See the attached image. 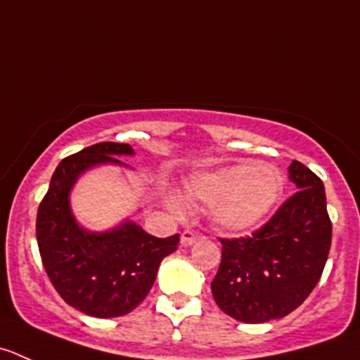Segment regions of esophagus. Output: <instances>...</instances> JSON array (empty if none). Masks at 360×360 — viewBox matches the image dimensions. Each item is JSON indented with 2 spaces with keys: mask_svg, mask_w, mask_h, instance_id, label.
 Segmentation results:
<instances>
[{
  "mask_svg": "<svg viewBox=\"0 0 360 360\" xmlns=\"http://www.w3.org/2000/svg\"><path fill=\"white\" fill-rule=\"evenodd\" d=\"M195 243H197V233H193L191 230H184V232L181 233V244H183L184 248L191 246V244Z\"/></svg>",
  "mask_w": 360,
  "mask_h": 360,
  "instance_id": "34e87169",
  "label": "esophagus"
}]
</instances>
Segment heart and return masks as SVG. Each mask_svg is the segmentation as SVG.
<instances>
[{"mask_svg":"<svg viewBox=\"0 0 360 360\" xmlns=\"http://www.w3.org/2000/svg\"><path fill=\"white\" fill-rule=\"evenodd\" d=\"M190 200L211 205V219L218 229L244 233L257 229L283 193V176L273 165L237 162L209 172L195 174L184 186ZM165 204L176 216L188 212L179 193L169 191Z\"/></svg>","mask_w":360,"mask_h":360,"instance_id":"heart-1","label":"heart"}]
</instances>
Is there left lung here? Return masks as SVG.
I'll return each mask as SVG.
<instances>
[{
  "instance_id": "left-lung-1",
  "label": "left lung",
  "mask_w": 360,
  "mask_h": 360,
  "mask_svg": "<svg viewBox=\"0 0 360 360\" xmlns=\"http://www.w3.org/2000/svg\"><path fill=\"white\" fill-rule=\"evenodd\" d=\"M288 177L297 188L251 237L221 239V264L211 283L216 304L244 323L283 319L319 283L330 250L333 225L326 188L301 162Z\"/></svg>"
}]
</instances>
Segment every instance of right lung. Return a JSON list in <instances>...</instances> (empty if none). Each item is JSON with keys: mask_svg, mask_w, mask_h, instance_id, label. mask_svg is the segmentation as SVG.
<instances>
[{"mask_svg": "<svg viewBox=\"0 0 360 360\" xmlns=\"http://www.w3.org/2000/svg\"><path fill=\"white\" fill-rule=\"evenodd\" d=\"M134 155L128 144L100 142L68 156L52 174L38 207V250L52 285L66 304L96 319L123 316L137 308L163 258L179 246V233L160 239L131 219L95 232L73 216L70 193L79 177L96 167H128L120 156Z\"/></svg>", "mask_w": 360, "mask_h": 360, "instance_id": "obj_1", "label": "right lung"}]
</instances>
